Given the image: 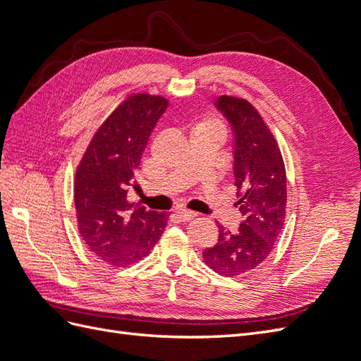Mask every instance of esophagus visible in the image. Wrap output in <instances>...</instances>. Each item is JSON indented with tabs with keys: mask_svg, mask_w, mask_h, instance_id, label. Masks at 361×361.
Wrapping results in <instances>:
<instances>
[{
	"mask_svg": "<svg viewBox=\"0 0 361 361\" xmlns=\"http://www.w3.org/2000/svg\"><path fill=\"white\" fill-rule=\"evenodd\" d=\"M178 215H179V218H180L182 221H190V220H192V218L197 216V214L191 212V211H187V209H179Z\"/></svg>",
	"mask_w": 361,
	"mask_h": 361,
	"instance_id": "esophagus-1",
	"label": "esophagus"
}]
</instances>
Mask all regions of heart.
<instances>
[{"label":"heart","instance_id":"heart-1","mask_svg":"<svg viewBox=\"0 0 361 361\" xmlns=\"http://www.w3.org/2000/svg\"><path fill=\"white\" fill-rule=\"evenodd\" d=\"M195 128H212V129L223 130L220 122H218V120H215V118H206V120H203V122H200Z\"/></svg>","mask_w":361,"mask_h":361}]
</instances>
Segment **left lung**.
I'll return each instance as SVG.
<instances>
[{
    "label": "left lung",
    "instance_id": "1",
    "mask_svg": "<svg viewBox=\"0 0 361 361\" xmlns=\"http://www.w3.org/2000/svg\"><path fill=\"white\" fill-rule=\"evenodd\" d=\"M235 134V203L243 214L236 232L220 226L218 243L203 251L204 264L220 276L255 271L279 241L286 218V169L264 117L247 99L223 94L215 102Z\"/></svg>",
    "mask_w": 361,
    "mask_h": 361
}]
</instances>
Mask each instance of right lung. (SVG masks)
Returning <instances> with one entry per match:
<instances>
[{"label":"right lung","mask_w":361,"mask_h":361,"mask_svg":"<svg viewBox=\"0 0 361 361\" xmlns=\"http://www.w3.org/2000/svg\"><path fill=\"white\" fill-rule=\"evenodd\" d=\"M166 97L133 93L97 128L76 167V223L92 253L113 267L146 257L166 231L169 214L128 202L150 133L167 110Z\"/></svg>","instance_id":"1"}]
</instances>
